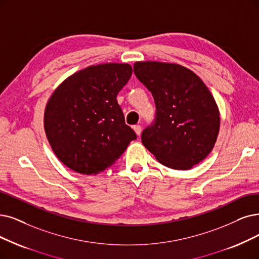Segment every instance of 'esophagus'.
Instances as JSON below:
<instances>
[{
  "instance_id": "obj_1",
  "label": "esophagus",
  "mask_w": 259,
  "mask_h": 259,
  "mask_svg": "<svg viewBox=\"0 0 259 259\" xmlns=\"http://www.w3.org/2000/svg\"><path fill=\"white\" fill-rule=\"evenodd\" d=\"M134 130H135V132H136V134L138 136H140V134H141V131H142V128H141V126L140 125H135L134 126Z\"/></svg>"
}]
</instances>
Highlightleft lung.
<instances>
[{
	"instance_id": "1",
	"label": "left lung",
	"mask_w": 259,
	"mask_h": 259,
	"mask_svg": "<svg viewBox=\"0 0 259 259\" xmlns=\"http://www.w3.org/2000/svg\"><path fill=\"white\" fill-rule=\"evenodd\" d=\"M134 73L154 98V122L141 140L156 159L187 170L211 152L220 127L218 106L203 80L187 68L159 61H137Z\"/></svg>"
}]
</instances>
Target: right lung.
<instances>
[{
  "label": "right lung",
  "instance_id": "add662e5",
  "mask_svg": "<svg viewBox=\"0 0 259 259\" xmlns=\"http://www.w3.org/2000/svg\"><path fill=\"white\" fill-rule=\"evenodd\" d=\"M132 73L128 64L90 66L69 76L51 96L46 135L57 158L71 170L102 172L137 138L117 102Z\"/></svg>",
  "mask_w": 259,
  "mask_h": 259
}]
</instances>
